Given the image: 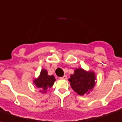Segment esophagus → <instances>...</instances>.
I'll return each instance as SVG.
<instances>
[{
    "mask_svg": "<svg viewBox=\"0 0 122 122\" xmlns=\"http://www.w3.org/2000/svg\"><path fill=\"white\" fill-rule=\"evenodd\" d=\"M61 79H67V78H68V77H67V76L66 75H65V76H64L63 77H60Z\"/></svg>",
    "mask_w": 122,
    "mask_h": 122,
    "instance_id": "1",
    "label": "esophagus"
}]
</instances>
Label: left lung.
Segmentation results:
<instances>
[{"mask_svg": "<svg viewBox=\"0 0 122 122\" xmlns=\"http://www.w3.org/2000/svg\"><path fill=\"white\" fill-rule=\"evenodd\" d=\"M95 74L92 71L77 68L71 75L69 81L73 90L79 95L89 94L95 85Z\"/></svg>", "mask_w": 122, "mask_h": 122, "instance_id": "left-lung-1", "label": "left lung"}]
</instances>
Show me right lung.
Segmentation results:
<instances>
[{"label":"right lung","mask_w":122,"mask_h":122,"mask_svg":"<svg viewBox=\"0 0 122 122\" xmlns=\"http://www.w3.org/2000/svg\"><path fill=\"white\" fill-rule=\"evenodd\" d=\"M56 79L53 75L49 76L47 71L43 69L41 71L39 76L33 80V83L40 89L41 93H46L49 87H52Z\"/></svg>","instance_id":"obj_1"}]
</instances>
